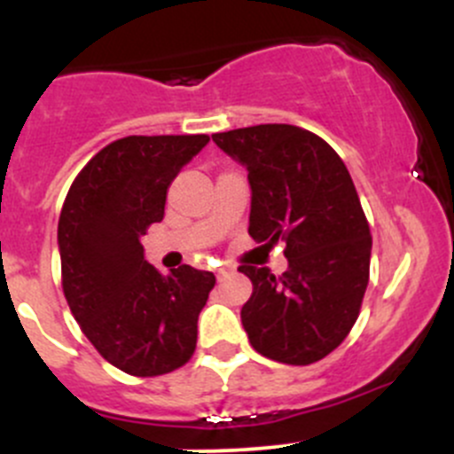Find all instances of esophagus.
<instances>
[{
    "label": "esophagus",
    "instance_id": "34e87169",
    "mask_svg": "<svg viewBox=\"0 0 454 454\" xmlns=\"http://www.w3.org/2000/svg\"><path fill=\"white\" fill-rule=\"evenodd\" d=\"M231 272V265H219L217 270H215V274H217V278H222L223 274H228Z\"/></svg>",
    "mask_w": 454,
    "mask_h": 454
}]
</instances>
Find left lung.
<instances>
[{"label":"left lung","mask_w":454,"mask_h":454,"mask_svg":"<svg viewBox=\"0 0 454 454\" xmlns=\"http://www.w3.org/2000/svg\"><path fill=\"white\" fill-rule=\"evenodd\" d=\"M248 171L256 244L286 241L287 270L239 265L253 281L241 308L250 345L286 364L332 354L360 314L369 283L371 232L354 180L323 138L294 125H254L213 134Z\"/></svg>","instance_id":"obj_1"}]
</instances>
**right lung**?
Here are the masks:
<instances>
[{
	"instance_id": "obj_1",
	"label": "right lung",
	"mask_w": 454,
	"mask_h": 454,
	"mask_svg": "<svg viewBox=\"0 0 454 454\" xmlns=\"http://www.w3.org/2000/svg\"><path fill=\"white\" fill-rule=\"evenodd\" d=\"M208 136H127L100 149L72 182L59 217L61 283L87 340L138 378L191 360L215 274H160L140 237L162 222L167 191Z\"/></svg>"
}]
</instances>
